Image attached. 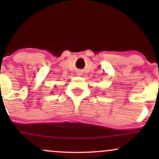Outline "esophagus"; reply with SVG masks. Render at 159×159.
<instances>
[{
    "mask_svg": "<svg viewBox=\"0 0 159 159\" xmlns=\"http://www.w3.org/2000/svg\"><path fill=\"white\" fill-rule=\"evenodd\" d=\"M78 75H81V72H78Z\"/></svg>",
    "mask_w": 159,
    "mask_h": 159,
    "instance_id": "34e87169",
    "label": "esophagus"
}]
</instances>
